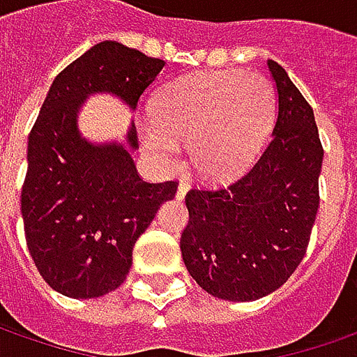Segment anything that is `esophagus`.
<instances>
[{
	"mask_svg": "<svg viewBox=\"0 0 357 357\" xmlns=\"http://www.w3.org/2000/svg\"><path fill=\"white\" fill-rule=\"evenodd\" d=\"M188 188H190V184L186 183V181H181L178 188H176V200H183L186 192H188Z\"/></svg>",
	"mask_w": 357,
	"mask_h": 357,
	"instance_id": "esophagus-1",
	"label": "esophagus"
}]
</instances>
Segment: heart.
I'll use <instances>...</instances> for the list:
<instances>
[{
	"mask_svg": "<svg viewBox=\"0 0 357 357\" xmlns=\"http://www.w3.org/2000/svg\"><path fill=\"white\" fill-rule=\"evenodd\" d=\"M139 124L144 146L165 171L183 163L190 144L194 167L227 178L255 159L276 116V93L262 75L206 71L167 85Z\"/></svg>",
	"mask_w": 357,
	"mask_h": 357,
	"instance_id": "b5f03b06",
	"label": "heart"
}]
</instances>
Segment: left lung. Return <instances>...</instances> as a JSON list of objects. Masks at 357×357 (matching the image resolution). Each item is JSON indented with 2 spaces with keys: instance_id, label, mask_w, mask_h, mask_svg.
<instances>
[{
  "instance_id": "8db88e82",
  "label": "left lung",
  "mask_w": 357,
  "mask_h": 357,
  "mask_svg": "<svg viewBox=\"0 0 357 357\" xmlns=\"http://www.w3.org/2000/svg\"><path fill=\"white\" fill-rule=\"evenodd\" d=\"M268 70L278 118L264 153L229 186L186 194L184 266L225 301H255L284 286L305 257L319 210L324 151L313 108L280 63L268 60Z\"/></svg>"
}]
</instances>
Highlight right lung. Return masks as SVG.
Here are the masks:
<instances>
[{
	"label": "right lung",
	"mask_w": 357,
	"mask_h": 357,
	"mask_svg": "<svg viewBox=\"0 0 357 357\" xmlns=\"http://www.w3.org/2000/svg\"><path fill=\"white\" fill-rule=\"evenodd\" d=\"M165 61L114 40L95 44L54 79L29 136L21 192L26 247L44 282L61 296L91 299L126 280L132 250L171 200L176 183H146L126 144H91L77 126L91 95L110 93L130 110Z\"/></svg>",
	"instance_id": "right-lung-1"
}]
</instances>
